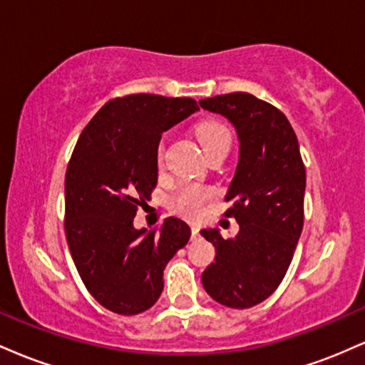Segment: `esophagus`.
<instances>
[{
  "label": "esophagus",
  "instance_id": "obj_1",
  "mask_svg": "<svg viewBox=\"0 0 365 365\" xmlns=\"http://www.w3.org/2000/svg\"><path fill=\"white\" fill-rule=\"evenodd\" d=\"M199 237V228H197L195 225H192V238H197Z\"/></svg>",
  "mask_w": 365,
  "mask_h": 365
}]
</instances>
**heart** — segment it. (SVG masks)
Listing matches in <instances>:
<instances>
[{
  "label": "heart",
  "mask_w": 365,
  "mask_h": 365,
  "mask_svg": "<svg viewBox=\"0 0 365 365\" xmlns=\"http://www.w3.org/2000/svg\"><path fill=\"white\" fill-rule=\"evenodd\" d=\"M195 135L200 145H202L206 156L212 153H220V150L228 153L230 148H232V132L221 121H202L200 125H197ZM163 150L165 149L161 145L158 153L159 161L163 158ZM212 195H215V192L211 188L187 183V185L180 187L173 197H171V207L180 212V215L195 220V217L202 216L204 209H206L209 200L212 199Z\"/></svg>",
  "instance_id": "heart-1"
}]
</instances>
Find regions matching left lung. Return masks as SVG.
Instances as JSON below:
<instances>
[{
  "label": "left lung",
  "instance_id": "8db88e82",
  "mask_svg": "<svg viewBox=\"0 0 365 365\" xmlns=\"http://www.w3.org/2000/svg\"><path fill=\"white\" fill-rule=\"evenodd\" d=\"M235 125L240 159L225 200L240 232L223 238L217 230L200 235L216 249L202 273L204 290L232 309L261 304L283 282L304 226L305 166L290 121L273 104L247 92L199 101Z\"/></svg>",
  "mask_w": 365,
  "mask_h": 365
}]
</instances>
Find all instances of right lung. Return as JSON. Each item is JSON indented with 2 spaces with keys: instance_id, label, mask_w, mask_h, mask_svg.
Masks as SVG:
<instances>
[{
  "instance_id": "right-lung-1",
  "label": "right lung",
  "mask_w": 365,
  "mask_h": 365,
  "mask_svg": "<svg viewBox=\"0 0 365 365\" xmlns=\"http://www.w3.org/2000/svg\"><path fill=\"white\" fill-rule=\"evenodd\" d=\"M199 110L195 99L128 94L110 99L82 130L65 177V233L89 293L135 316L156 304L166 264L190 238L168 217L161 232L133 228L158 183L161 133Z\"/></svg>"
}]
</instances>
